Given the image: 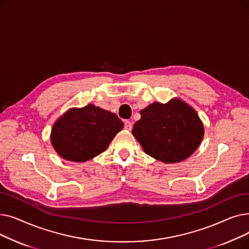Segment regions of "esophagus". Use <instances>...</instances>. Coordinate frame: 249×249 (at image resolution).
<instances>
[{"label":"esophagus","instance_id":"1","mask_svg":"<svg viewBox=\"0 0 249 249\" xmlns=\"http://www.w3.org/2000/svg\"><path fill=\"white\" fill-rule=\"evenodd\" d=\"M124 124H125V129H127V130H131L132 129V123L130 122V121H125L124 122Z\"/></svg>","mask_w":249,"mask_h":249}]
</instances>
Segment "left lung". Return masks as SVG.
I'll return each mask as SVG.
<instances>
[{
  "label": "left lung",
  "instance_id": "left-lung-1",
  "mask_svg": "<svg viewBox=\"0 0 249 249\" xmlns=\"http://www.w3.org/2000/svg\"><path fill=\"white\" fill-rule=\"evenodd\" d=\"M132 134L151 158L165 163L187 160L199 147L204 126L196 111L180 99L154 102L140 111Z\"/></svg>",
  "mask_w": 249,
  "mask_h": 249
}]
</instances>
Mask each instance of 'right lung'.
<instances>
[{"label":"right lung","instance_id":"obj_1","mask_svg":"<svg viewBox=\"0 0 249 249\" xmlns=\"http://www.w3.org/2000/svg\"><path fill=\"white\" fill-rule=\"evenodd\" d=\"M123 126L116 114L89 104L59 118L51 130V144L62 159L84 162L106 150Z\"/></svg>","mask_w":249,"mask_h":249}]
</instances>
